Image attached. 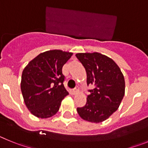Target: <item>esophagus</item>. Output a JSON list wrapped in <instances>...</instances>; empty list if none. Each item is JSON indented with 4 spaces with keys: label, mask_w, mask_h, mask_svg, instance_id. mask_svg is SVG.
<instances>
[{
    "label": "esophagus",
    "mask_w": 148,
    "mask_h": 148,
    "mask_svg": "<svg viewBox=\"0 0 148 148\" xmlns=\"http://www.w3.org/2000/svg\"><path fill=\"white\" fill-rule=\"evenodd\" d=\"M73 92V94H74V95H75V94L78 93V92H79V88H78V87H77L76 88L74 89Z\"/></svg>",
    "instance_id": "esophagus-1"
}]
</instances>
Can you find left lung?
Returning <instances> with one entry per match:
<instances>
[{"instance_id":"left-lung-1","label":"left lung","mask_w":148,"mask_h":148,"mask_svg":"<svg viewBox=\"0 0 148 148\" xmlns=\"http://www.w3.org/2000/svg\"><path fill=\"white\" fill-rule=\"evenodd\" d=\"M85 68L89 90L86 104L77 108L78 115L85 121L102 122L118 110L125 92V78L113 59L99 53L75 55Z\"/></svg>"}]
</instances>
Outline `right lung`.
<instances>
[{
	"instance_id": "add662e5",
	"label": "right lung",
	"mask_w": 148,
	"mask_h": 148,
	"mask_svg": "<svg viewBox=\"0 0 148 148\" xmlns=\"http://www.w3.org/2000/svg\"><path fill=\"white\" fill-rule=\"evenodd\" d=\"M73 53L53 49L41 53L23 69L21 90L30 113L47 119L56 114L68 92L64 86L62 67Z\"/></svg>"
}]
</instances>
